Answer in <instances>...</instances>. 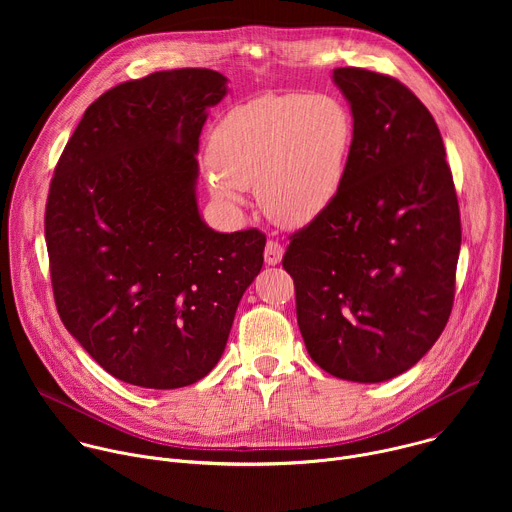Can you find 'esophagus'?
<instances>
[{"label":"esophagus","mask_w":512,"mask_h":512,"mask_svg":"<svg viewBox=\"0 0 512 512\" xmlns=\"http://www.w3.org/2000/svg\"><path fill=\"white\" fill-rule=\"evenodd\" d=\"M263 257H265L267 265H277L281 261V257H283V245L277 243V241H267Z\"/></svg>","instance_id":"obj_1"}]
</instances>
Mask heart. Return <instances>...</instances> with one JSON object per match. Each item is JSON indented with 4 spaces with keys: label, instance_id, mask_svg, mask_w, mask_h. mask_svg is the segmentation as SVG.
Instances as JSON below:
<instances>
[{
    "label": "heart",
    "instance_id": "obj_1",
    "mask_svg": "<svg viewBox=\"0 0 512 512\" xmlns=\"http://www.w3.org/2000/svg\"><path fill=\"white\" fill-rule=\"evenodd\" d=\"M354 139L348 107L332 95H261L231 109L208 145L214 198L243 204L255 188L269 221L298 229L338 198Z\"/></svg>",
    "mask_w": 512,
    "mask_h": 512
}]
</instances>
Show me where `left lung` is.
Segmentation results:
<instances>
[{
  "mask_svg": "<svg viewBox=\"0 0 512 512\" xmlns=\"http://www.w3.org/2000/svg\"><path fill=\"white\" fill-rule=\"evenodd\" d=\"M354 139L334 204L289 237L298 326L326 373L389 381L444 332L454 306L460 208L444 141L397 79L336 68Z\"/></svg>",
  "mask_w": 512,
  "mask_h": 512,
  "instance_id": "8db88e82",
  "label": "left lung"
}]
</instances>
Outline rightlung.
<instances>
[{
    "label": "right lung",
    "instance_id": "add662e5",
    "mask_svg": "<svg viewBox=\"0 0 512 512\" xmlns=\"http://www.w3.org/2000/svg\"><path fill=\"white\" fill-rule=\"evenodd\" d=\"M225 95L227 79L208 68L121 83L89 105L50 182L56 310L129 385L178 389L206 377L263 265L261 231L216 233L198 212V137Z\"/></svg>",
    "mask_w": 512,
    "mask_h": 512
}]
</instances>
